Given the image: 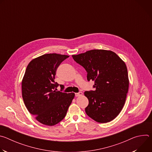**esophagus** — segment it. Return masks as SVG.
Returning a JSON list of instances; mask_svg holds the SVG:
<instances>
[{
  "label": "esophagus",
  "mask_w": 152,
  "mask_h": 152,
  "mask_svg": "<svg viewBox=\"0 0 152 152\" xmlns=\"http://www.w3.org/2000/svg\"><path fill=\"white\" fill-rule=\"evenodd\" d=\"M82 92H79V93H75V96L76 97H79V96H82Z\"/></svg>",
  "instance_id": "34e87169"
}]
</instances>
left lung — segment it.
Returning a JSON list of instances; mask_svg holds the SVG:
<instances>
[{
	"label": "left lung",
	"instance_id": "left-lung-1",
	"mask_svg": "<svg viewBox=\"0 0 152 152\" xmlns=\"http://www.w3.org/2000/svg\"><path fill=\"white\" fill-rule=\"evenodd\" d=\"M73 59L87 72V80L94 81V91H85L89 104L86 114L104 123L114 120L121 112L129 89L124 62L114 52L94 49L76 55Z\"/></svg>",
	"mask_w": 152,
	"mask_h": 152
}]
</instances>
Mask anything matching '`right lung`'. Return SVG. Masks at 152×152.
<instances>
[{
	"label": "right lung",
	"instance_id": "obj_1",
	"mask_svg": "<svg viewBox=\"0 0 152 152\" xmlns=\"http://www.w3.org/2000/svg\"><path fill=\"white\" fill-rule=\"evenodd\" d=\"M68 55L48 53L32 59L21 81L22 97L29 112L42 124L54 126L66 117L75 93L58 91L56 71ZM61 89L64 86L60 85Z\"/></svg>",
	"mask_w": 152,
	"mask_h": 152
}]
</instances>
